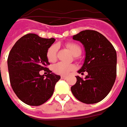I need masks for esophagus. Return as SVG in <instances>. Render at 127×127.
<instances>
[{"instance_id": "1", "label": "esophagus", "mask_w": 127, "mask_h": 127, "mask_svg": "<svg viewBox=\"0 0 127 127\" xmlns=\"http://www.w3.org/2000/svg\"><path fill=\"white\" fill-rule=\"evenodd\" d=\"M61 78H62V79H66V78H67V76H61Z\"/></svg>"}]
</instances>
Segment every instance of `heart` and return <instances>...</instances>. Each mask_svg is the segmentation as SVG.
Masks as SVG:
<instances>
[{
  "label": "heart",
  "instance_id": "b5f03b06",
  "mask_svg": "<svg viewBox=\"0 0 127 127\" xmlns=\"http://www.w3.org/2000/svg\"><path fill=\"white\" fill-rule=\"evenodd\" d=\"M66 46L71 52V53L75 56H79L81 54V49L76 44L69 42V43H67ZM57 53H58V46L56 44L51 46L46 53V56H47V58L49 62L53 63L56 60ZM74 64L64 63H62V62L55 64L53 66V71H54V73L60 75H67L70 71L74 70Z\"/></svg>",
  "mask_w": 127,
  "mask_h": 127
}]
</instances>
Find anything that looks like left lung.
Returning <instances> with one entry per match:
<instances>
[{
  "mask_svg": "<svg viewBox=\"0 0 127 127\" xmlns=\"http://www.w3.org/2000/svg\"><path fill=\"white\" fill-rule=\"evenodd\" d=\"M85 47V58L79 74L88 72L85 78L76 76L71 90L83 103L99 102L110 93L117 74V53L113 46L99 32L86 30L73 36Z\"/></svg>",
  "mask_w": 127,
  "mask_h": 127,
  "instance_id": "1",
  "label": "left lung"
}]
</instances>
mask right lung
<instances>
[{
    "label": "right lung",
    "instance_id": "add662e5",
    "mask_svg": "<svg viewBox=\"0 0 127 127\" xmlns=\"http://www.w3.org/2000/svg\"><path fill=\"white\" fill-rule=\"evenodd\" d=\"M55 39L42 38L29 33L21 37L13 46L7 58L10 84L16 95L30 106H40L53 94L60 76L46 67L50 63L46 53ZM44 70L48 74H39Z\"/></svg>",
    "mask_w": 127,
    "mask_h": 127
}]
</instances>
